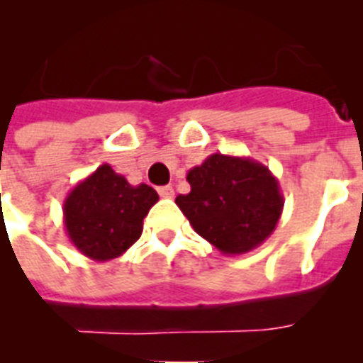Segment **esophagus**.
Here are the masks:
<instances>
[{"label": "esophagus", "mask_w": 363, "mask_h": 363, "mask_svg": "<svg viewBox=\"0 0 363 363\" xmlns=\"http://www.w3.org/2000/svg\"><path fill=\"white\" fill-rule=\"evenodd\" d=\"M158 194L162 198H172L174 196V189L171 185H163V187L158 189Z\"/></svg>", "instance_id": "1"}]
</instances>
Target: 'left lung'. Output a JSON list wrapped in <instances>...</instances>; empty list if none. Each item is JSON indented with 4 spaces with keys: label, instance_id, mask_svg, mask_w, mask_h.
I'll use <instances>...</instances> for the list:
<instances>
[{
    "label": "left lung",
    "instance_id": "obj_1",
    "mask_svg": "<svg viewBox=\"0 0 363 363\" xmlns=\"http://www.w3.org/2000/svg\"><path fill=\"white\" fill-rule=\"evenodd\" d=\"M187 182L191 192L179 194L176 205L223 255H245L277 229L284 194L264 163L216 152L192 167Z\"/></svg>",
    "mask_w": 363,
    "mask_h": 363
}]
</instances>
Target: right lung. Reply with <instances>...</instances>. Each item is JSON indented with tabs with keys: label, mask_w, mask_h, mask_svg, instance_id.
Masks as SVG:
<instances>
[{
	"label": "right lung",
	"mask_w": 363,
	"mask_h": 363,
	"mask_svg": "<svg viewBox=\"0 0 363 363\" xmlns=\"http://www.w3.org/2000/svg\"><path fill=\"white\" fill-rule=\"evenodd\" d=\"M156 201L158 192L152 187L130 185L104 163L63 201L67 236L86 258L114 259L142 236L143 218Z\"/></svg>",
	"instance_id": "right-lung-1"
}]
</instances>
